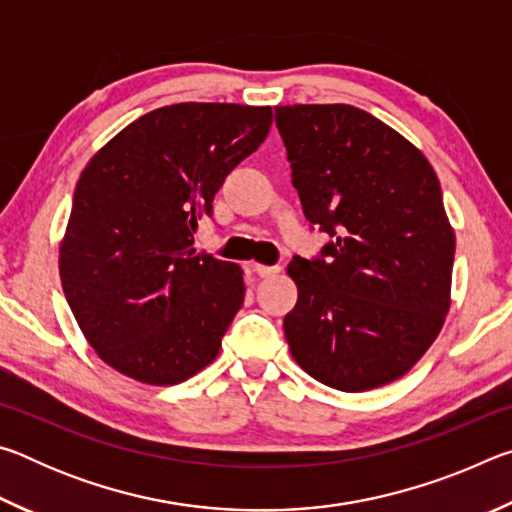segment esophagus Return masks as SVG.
I'll list each match as a JSON object with an SVG mask.
<instances>
[{
	"instance_id": "esophagus-1",
	"label": "esophagus",
	"mask_w": 512,
	"mask_h": 512,
	"mask_svg": "<svg viewBox=\"0 0 512 512\" xmlns=\"http://www.w3.org/2000/svg\"><path fill=\"white\" fill-rule=\"evenodd\" d=\"M253 271L259 275V277H271L275 273H280L282 268L280 266H266V264H253Z\"/></svg>"
}]
</instances>
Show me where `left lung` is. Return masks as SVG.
Wrapping results in <instances>:
<instances>
[{
    "mask_svg": "<svg viewBox=\"0 0 512 512\" xmlns=\"http://www.w3.org/2000/svg\"><path fill=\"white\" fill-rule=\"evenodd\" d=\"M291 183L332 241L293 257L298 302L284 334L298 366L361 393L409 372L449 311L456 237L429 160L348 103L277 106Z\"/></svg>",
    "mask_w": 512,
    "mask_h": 512,
    "instance_id": "1",
    "label": "left lung"
}]
</instances>
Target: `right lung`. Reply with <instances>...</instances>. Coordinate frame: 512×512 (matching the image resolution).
Segmentation results:
<instances>
[{
  "instance_id": "right-lung-1",
  "label": "right lung",
  "mask_w": 512,
  "mask_h": 512,
  "mask_svg": "<svg viewBox=\"0 0 512 512\" xmlns=\"http://www.w3.org/2000/svg\"><path fill=\"white\" fill-rule=\"evenodd\" d=\"M271 121V106H164L128 124L83 169L60 282L85 339L121 375L180 384L219 354L244 305V271L198 253L194 232Z\"/></svg>"
}]
</instances>
